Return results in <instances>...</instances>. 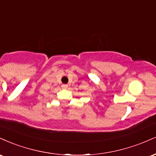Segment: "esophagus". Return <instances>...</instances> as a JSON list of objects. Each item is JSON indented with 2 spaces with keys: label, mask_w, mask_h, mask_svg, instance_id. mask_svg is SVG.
Listing matches in <instances>:
<instances>
[{
  "label": "esophagus",
  "mask_w": 156,
  "mask_h": 156,
  "mask_svg": "<svg viewBox=\"0 0 156 156\" xmlns=\"http://www.w3.org/2000/svg\"><path fill=\"white\" fill-rule=\"evenodd\" d=\"M62 88H63V89H67V87H68V86L67 85V84H63V85L62 86Z\"/></svg>",
  "instance_id": "34e87169"
}]
</instances>
